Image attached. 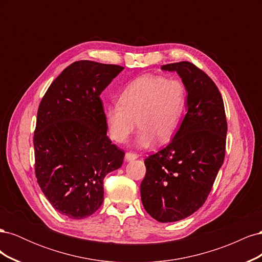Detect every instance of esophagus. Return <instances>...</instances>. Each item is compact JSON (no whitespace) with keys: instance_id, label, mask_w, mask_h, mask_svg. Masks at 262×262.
Returning a JSON list of instances; mask_svg holds the SVG:
<instances>
[{"instance_id":"34e87169","label":"esophagus","mask_w":262,"mask_h":262,"mask_svg":"<svg viewBox=\"0 0 262 262\" xmlns=\"http://www.w3.org/2000/svg\"><path fill=\"white\" fill-rule=\"evenodd\" d=\"M124 158H125V161H126V162H131V161L137 160V158H138V155H137L136 153H131V152H128V153H125V156H124Z\"/></svg>"}]
</instances>
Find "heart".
<instances>
[{
    "label": "heart",
    "instance_id": "1",
    "mask_svg": "<svg viewBox=\"0 0 262 262\" xmlns=\"http://www.w3.org/2000/svg\"><path fill=\"white\" fill-rule=\"evenodd\" d=\"M187 106L186 85L178 78L142 75L126 85L119 102L105 109V119L112 138L122 143L138 124L136 143L147 147L156 137L165 141L176 132Z\"/></svg>",
    "mask_w": 262,
    "mask_h": 262
}]
</instances>
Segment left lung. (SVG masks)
<instances>
[{"mask_svg": "<svg viewBox=\"0 0 262 262\" xmlns=\"http://www.w3.org/2000/svg\"><path fill=\"white\" fill-rule=\"evenodd\" d=\"M177 72L187 89V114L175 136L145 158L141 200L150 216L162 223L184 220L199 210L223 165L227 123L216 85L187 61L161 68Z\"/></svg>", "mask_w": 262, "mask_h": 262, "instance_id": "obj_1", "label": "left lung"}]
</instances>
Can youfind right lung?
Instances as JSON below:
<instances>
[{"label": "right lung", "mask_w": 262, "mask_h": 262, "mask_svg": "<svg viewBox=\"0 0 262 262\" xmlns=\"http://www.w3.org/2000/svg\"><path fill=\"white\" fill-rule=\"evenodd\" d=\"M123 70L76 61L62 71L39 105L34 136L38 185L62 215L82 220L104 201V178L124 153L107 137L100 94Z\"/></svg>", "instance_id": "obj_1"}]
</instances>
